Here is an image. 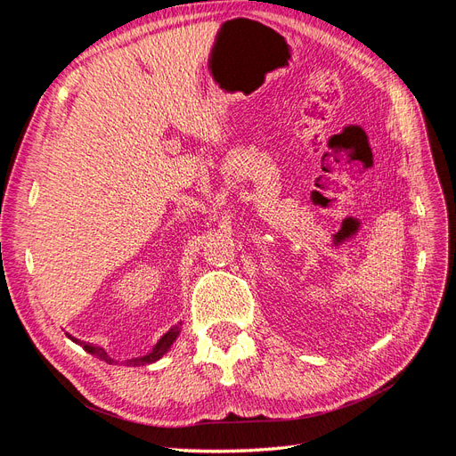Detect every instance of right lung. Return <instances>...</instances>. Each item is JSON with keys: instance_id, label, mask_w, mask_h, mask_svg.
Wrapping results in <instances>:
<instances>
[{"instance_id": "1", "label": "right lung", "mask_w": 456, "mask_h": 456, "mask_svg": "<svg viewBox=\"0 0 456 456\" xmlns=\"http://www.w3.org/2000/svg\"><path fill=\"white\" fill-rule=\"evenodd\" d=\"M181 325H183V322L173 325V327L167 330V333H165V335L156 342V346L151 348L146 355L131 357V360H126V365H127V367H141V365H148V363H154V362L161 360V357H163L165 354H167L169 348L173 346V342L176 340V337L181 335ZM66 335H68V333H66ZM68 338H70V340L76 342V344H79V346H84L86 352L93 354L94 357H99V360H102V362H106V363H110V365L114 363L112 357L108 355V352H106L102 346H94V344L79 340V338H76V337H72V335H68Z\"/></svg>"}]
</instances>
